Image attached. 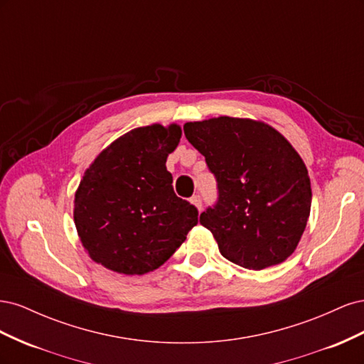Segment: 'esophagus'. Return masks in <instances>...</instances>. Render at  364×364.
I'll return each instance as SVG.
<instances>
[{
    "mask_svg": "<svg viewBox=\"0 0 364 364\" xmlns=\"http://www.w3.org/2000/svg\"><path fill=\"white\" fill-rule=\"evenodd\" d=\"M191 203H193V205H194V206L200 211V209H202V199H200V196H194V197H191Z\"/></svg>",
    "mask_w": 364,
    "mask_h": 364,
    "instance_id": "obj_1",
    "label": "esophagus"
}]
</instances>
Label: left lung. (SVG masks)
<instances>
[{
	"label": "left lung",
	"instance_id": "1",
	"mask_svg": "<svg viewBox=\"0 0 364 364\" xmlns=\"http://www.w3.org/2000/svg\"><path fill=\"white\" fill-rule=\"evenodd\" d=\"M218 183L215 208L200 214L222 255L249 270L284 262L299 245L311 182L299 153L259 119L217 117L183 124Z\"/></svg>",
	"mask_w": 364,
	"mask_h": 364
}]
</instances>
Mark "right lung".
<instances>
[{"label":"right lung","mask_w":364,"mask_h":364,"mask_svg":"<svg viewBox=\"0 0 364 364\" xmlns=\"http://www.w3.org/2000/svg\"><path fill=\"white\" fill-rule=\"evenodd\" d=\"M179 124L132 129L105 147L74 194L77 237L94 262L119 274H146L167 261L197 225V209L173 191L165 162Z\"/></svg>","instance_id":"right-lung-1"}]
</instances>
